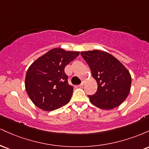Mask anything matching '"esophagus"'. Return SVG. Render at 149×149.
Returning <instances> with one entry per match:
<instances>
[{
  "label": "esophagus",
  "mask_w": 149,
  "mask_h": 149,
  "mask_svg": "<svg viewBox=\"0 0 149 149\" xmlns=\"http://www.w3.org/2000/svg\"><path fill=\"white\" fill-rule=\"evenodd\" d=\"M85 84V80H83V81H82V83H81V84L79 85V86L80 87H83Z\"/></svg>",
  "instance_id": "obj_1"
}]
</instances>
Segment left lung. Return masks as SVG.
Wrapping results in <instances>:
<instances>
[{"label":"left lung","mask_w":149,"mask_h":149,"mask_svg":"<svg viewBox=\"0 0 149 149\" xmlns=\"http://www.w3.org/2000/svg\"><path fill=\"white\" fill-rule=\"evenodd\" d=\"M80 54L98 85L95 94L88 95L91 103L107 110L120 105L130 91L132 78L127 69L113 56L104 51L95 49Z\"/></svg>","instance_id":"1"}]
</instances>
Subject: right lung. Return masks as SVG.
Instances as JSON below:
<instances>
[{"label": "right lung", "instance_id": "add662e5", "mask_svg": "<svg viewBox=\"0 0 149 149\" xmlns=\"http://www.w3.org/2000/svg\"><path fill=\"white\" fill-rule=\"evenodd\" d=\"M79 54L54 48L31 65L26 74L25 88L36 107L50 111L69 103L73 88L69 85L64 69Z\"/></svg>", "mask_w": 149, "mask_h": 149}]
</instances>
